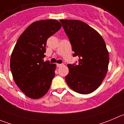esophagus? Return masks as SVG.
<instances>
[{
    "label": "esophagus",
    "instance_id": "esophagus-1",
    "mask_svg": "<svg viewBox=\"0 0 124 124\" xmlns=\"http://www.w3.org/2000/svg\"><path fill=\"white\" fill-rule=\"evenodd\" d=\"M61 66H63V64H56V66L57 67H61Z\"/></svg>",
    "mask_w": 124,
    "mask_h": 124
}]
</instances>
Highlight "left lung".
<instances>
[{"label": "left lung", "mask_w": 124, "mask_h": 124, "mask_svg": "<svg viewBox=\"0 0 124 124\" xmlns=\"http://www.w3.org/2000/svg\"><path fill=\"white\" fill-rule=\"evenodd\" d=\"M78 64H68L65 80L74 91L88 94L96 90L107 75L109 54L103 38L87 23L78 20H60Z\"/></svg>", "instance_id": "left-lung-1"}]
</instances>
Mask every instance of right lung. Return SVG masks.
<instances>
[{"label": "right lung", "mask_w": 124, "mask_h": 124, "mask_svg": "<svg viewBox=\"0 0 124 124\" xmlns=\"http://www.w3.org/2000/svg\"><path fill=\"white\" fill-rule=\"evenodd\" d=\"M61 27L56 20L36 21L16 42L10 59V69L16 84L30 98H41L50 88L56 65L49 61L44 62L43 58L47 40Z\"/></svg>", "instance_id": "add662e5"}]
</instances>
